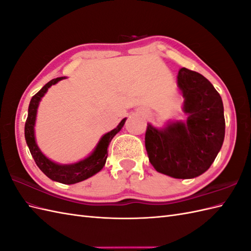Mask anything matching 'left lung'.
<instances>
[{"mask_svg": "<svg viewBox=\"0 0 251 251\" xmlns=\"http://www.w3.org/2000/svg\"><path fill=\"white\" fill-rule=\"evenodd\" d=\"M177 86L187 120L168 122L162 128L149 123L145 149L157 172L174 178H194L208 170L223 147L224 103L205 77L185 67L178 72Z\"/></svg>", "mask_w": 251, "mask_h": 251, "instance_id": "8db88e82", "label": "left lung"}]
</instances>
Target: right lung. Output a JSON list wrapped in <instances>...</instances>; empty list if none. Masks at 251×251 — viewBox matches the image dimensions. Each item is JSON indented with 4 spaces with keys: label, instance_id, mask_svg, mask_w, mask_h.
<instances>
[{
    "label": "right lung",
    "instance_id": "right-lung-1",
    "mask_svg": "<svg viewBox=\"0 0 251 251\" xmlns=\"http://www.w3.org/2000/svg\"><path fill=\"white\" fill-rule=\"evenodd\" d=\"M63 79H65V77L52 79L46 85H44V87H42V90L32 97L30 101V106H28L27 119L25 126V141L28 147V150H30L33 158L40 170H42L46 176L52 180H55V182H59L62 184L71 185V184L82 182V180L95 176L96 173H98L101 170L104 164H106V160L108 157L107 150H108L109 144L111 142L113 137L122 129V127L124 126L126 118L122 120L121 123L118 125V127L114 128L113 130L104 133V135L100 138V140L98 141L94 151H93V152L87 156L86 158L80 160L78 162H75V164H68V165L56 164V162L50 160L48 157L45 156V154L38 148L36 140H35L34 127H35V122H36L37 109H38L40 100H42V98L45 96V94L50 86L56 84L59 81Z\"/></svg>",
    "mask_w": 251,
    "mask_h": 251
}]
</instances>
